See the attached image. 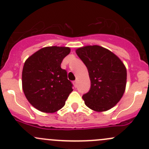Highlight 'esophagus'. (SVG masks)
Segmentation results:
<instances>
[{"label":"esophagus","instance_id":"esophagus-1","mask_svg":"<svg viewBox=\"0 0 149 149\" xmlns=\"http://www.w3.org/2000/svg\"><path fill=\"white\" fill-rule=\"evenodd\" d=\"M73 85H74V86L76 87H77L78 86V84H77V81H73Z\"/></svg>","mask_w":149,"mask_h":149}]
</instances>
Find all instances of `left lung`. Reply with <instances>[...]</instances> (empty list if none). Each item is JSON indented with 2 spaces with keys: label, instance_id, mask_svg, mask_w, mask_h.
I'll return each mask as SVG.
<instances>
[{
  "label": "left lung",
  "instance_id": "left-lung-1",
  "mask_svg": "<svg viewBox=\"0 0 149 149\" xmlns=\"http://www.w3.org/2000/svg\"><path fill=\"white\" fill-rule=\"evenodd\" d=\"M86 66L91 88L82 97L85 104L97 112L111 109L120 100L125 90L127 70L118 56L98 45L76 49Z\"/></svg>",
  "mask_w": 149,
  "mask_h": 149
}]
</instances>
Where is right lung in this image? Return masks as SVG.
I'll use <instances>...</instances> for the list:
<instances>
[{
  "label": "right lung",
  "instance_id": "obj_1",
  "mask_svg": "<svg viewBox=\"0 0 149 149\" xmlns=\"http://www.w3.org/2000/svg\"><path fill=\"white\" fill-rule=\"evenodd\" d=\"M70 52L65 47H46L25 61L22 88L29 103L38 110L53 113L65 105L73 91L67 71L61 67Z\"/></svg>",
  "mask_w": 149,
  "mask_h": 149
}]
</instances>
